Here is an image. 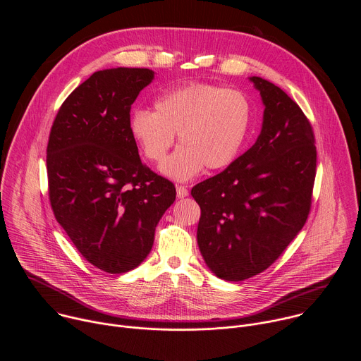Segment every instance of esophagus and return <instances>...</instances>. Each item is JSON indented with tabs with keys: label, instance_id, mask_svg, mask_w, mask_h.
<instances>
[{
	"label": "esophagus",
	"instance_id": "obj_1",
	"mask_svg": "<svg viewBox=\"0 0 361 361\" xmlns=\"http://www.w3.org/2000/svg\"><path fill=\"white\" fill-rule=\"evenodd\" d=\"M187 195H188L187 187H184V185H177V197H178V198H184V197H187Z\"/></svg>",
	"mask_w": 361,
	"mask_h": 361
}]
</instances>
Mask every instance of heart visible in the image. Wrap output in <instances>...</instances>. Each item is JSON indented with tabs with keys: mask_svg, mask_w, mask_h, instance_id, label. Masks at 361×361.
<instances>
[{
	"mask_svg": "<svg viewBox=\"0 0 361 361\" xmlns=\"http://www.w3.org/2000/svg\"><path fill=\"white\" fill-rule=\"evenodd\" d=\"M154 110L133 111L128 130L142 156L161 163L173 147H180L166 160V176L185 181L207 167L212 171L234 163L247 138L252 117L245 94L220 85L197 82L166 92Z\"/></svg>",
	"mask_w": 361,
	"mask_h": 361,
	"instance_id": "obj_1",
	"label": "heart"
}]
</instances>
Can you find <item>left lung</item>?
Listing matches in <instances>:
<instances>
[{"mask_svg":"<svg viewBox=\"0 0 361 361\" xmlns=\"http://www.w3.org/2000/svg\"><path fill=\"white\" fill-rule=\"evenodd\" d=\"M250 80L266 107L259 138L191 190L202 259L228 281L263 273L294 240L310 214L317 167L314 131L297 102L267 80Z\"/></svg>","mask_w":361,"mask_h":361,"instance_id":"obj_1","label":"left lung"}]
</instances>
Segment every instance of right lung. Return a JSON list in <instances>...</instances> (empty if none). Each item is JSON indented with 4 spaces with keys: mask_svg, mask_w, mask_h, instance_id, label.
Masks as SVG:
<instances>
[{
    "mask_svg": "<svg viewBox=\"0 0 361 361\" xmlns=\"http://www.w3.org/2000/svg\"><path fill=\"white\" fill-rule=\"evenodd\" d=\"M154 78L148 68L94 73L63 102L47 145L56 220L94 267L127 273L144 262L176 200L174 184L141 163L128 121Z\"/></svg>",
    "mask_w": 361,
    "mask_h": 361,
    "instance_id": "obj_1",
    "label": "right lung"
}]
</instances>
